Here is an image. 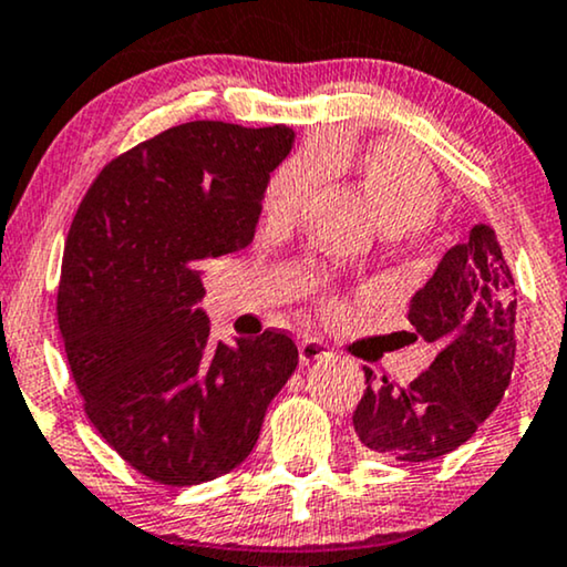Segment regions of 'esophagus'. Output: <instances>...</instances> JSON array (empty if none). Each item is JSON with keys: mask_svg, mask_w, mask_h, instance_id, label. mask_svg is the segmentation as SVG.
<instances>
[{"mask_svg": "<svg viewBox=\"0 0 567 567\" xmlns=\"http://www.w3.org/2000/svg\"><path fill=\"white\" fill-rule=\"evenodd\" d=\"M298 357H301L303 364H309V361H317V359H327L330 357V346L319 338H306L301 340V346H298Z\"/></svg>", "mask_w": 567, "mask_h": 567, "instance_id": "1", "label": "esophagus"}]
</instances>
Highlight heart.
<instances>
[{"instance_id":"obj_1","label":"heart","mask_w":567,"mask_h":567,"mask_svg":"<svg viewBox=\"0 0 567 567\" xmlns=\"http://www.w3.org/2000/svg\"><path fill=\"white\" fill-rule=\"evenodd\" d=\"M324 168L351 174L370 197L385 235H417L441 206L439 176L417 153L399 142L330 140L317 150H301L275 168L264 189V214L275 227H288L301 216Z\"/></svg>"}]
</instances>
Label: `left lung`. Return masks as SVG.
<instances>
[{
	"label": "left lung",
	"instance_id": "8db88e82",
	"mask_svg": "<svg viewBox=\"0 0 567 567\" xmlns=\"http://www.w3.org/2000/svg\"><path fill=\"white\" fill-rule=\"evenodd\" d=\"M515 306L496 231L475 224L409 303V322L439 343V357L409 385L364 367L367 391L353 412L359 441L391 460L431 462L473 439L513 378Z\"/></svg>",
	"mask_w": 567,
	"mask_h": 567
}]
</instances>
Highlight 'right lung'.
Returning <instances> with one entry per match:
<instances>
[{
    "instance_id": "obj_1",
    "label": "right lung",
    "mask_w": 567,
    "mask_h": 567,
    "mask_svg": "<svg viewBox=\"0 0 567 567\" xmlns=\"http://www.w3.org/2000/svg\"><path fill=\"white\" fill-rule=\"evenodd\" d=\"M292 128L189 121L113 158L68 229L58 324L97 433L136 473L195 486L254 452L298 367L285 330L210 340L203 266L254 243Z\"/></svg>"
}]
</instances>
